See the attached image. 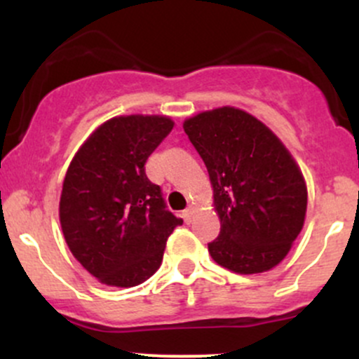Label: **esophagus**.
I'll return each mask as SVG.
<instances>
[{"label": "esophagus", "instance_id": "esophagus-1", "mask_svg": "<svg viewBox=\"0 0 359 359\" xmlns=\"http://www.w3.org/2000/svg\"><path fill=\"white\" fill-rule=\"evenodd\" d=\"M182 217H184V221L187 222V224H189V222H192V219H194V208H192V205H189L187 209H184Z\"/></svg>", "mask_w": 359, "mask_h": 359}]
</instances>
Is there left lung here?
I'll use <instances>...</instances> for the list:
<instances>
[{
    "mask_svg": "<svg viewBox=\"0 0 359 359\" xmlns=\"http://www.w3.org/2000/svg\"><path fill=\"white\" fill-rule=\"evenodd\" d=\"M204 160L221 231L208 243L217 265L262 273L287 257L304 226L307 187L273 133L245 111L217 108L184 123Z\"/></svg>",
    "mask_w": 359,
    "mask_h": 359,
    "instance_id": "8db88e82",
    "label": "left lung"
}]
</instances>
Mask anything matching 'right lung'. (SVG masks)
Instances as JSON below:
<instances>
[{
    "label": "right lung",
    "mask_w": 359,
    "mask_h": 359,
    "mask_svg": "<svg viewBox=\"0 0 359 359\" xmlns=\"http://www.w3.org/2000/svg\"><path fill=\"white\" fill-rule=\"evenodd\" d=\"M174 128L165 116H119L79 148L60 196L69 250L101 283L135 287L158 270L165 243L182 219L148 180V156Z\"/></svg>",
    "instance_id": "add662e5"
}]
</instances>
